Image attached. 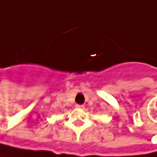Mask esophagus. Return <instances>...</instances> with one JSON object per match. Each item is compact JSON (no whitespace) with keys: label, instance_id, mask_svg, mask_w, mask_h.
Segmentation results:
<instances>
[{"label":"esophagus","instance_id":"esophagus-1","mask_svg":"<svg viewBox=\"0 0 157 157\" xmlns=\"http://www.w3.org/2000/svg\"><path fill=\"white\" fill-rule=\"evenodd\" d=\"M76 108H78V109H84L85 106L84 105H76Z\"/></svg>","mask_w":157,"mask_h":157}]
</instances>
